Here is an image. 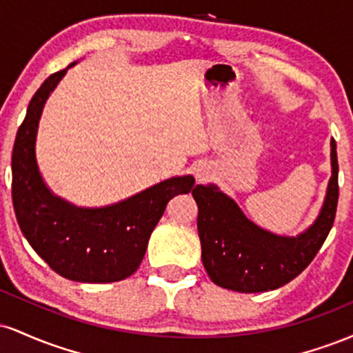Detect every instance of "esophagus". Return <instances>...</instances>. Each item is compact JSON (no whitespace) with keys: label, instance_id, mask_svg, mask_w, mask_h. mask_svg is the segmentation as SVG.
I'll return each instance as SVG.
<instances>
[{"label":"esophagus","instance_id":"obj_1","mask_svg":"<svg viewBox=\"0 0 353 353\" xmlns=\"http://www.w3.org/2000/svg\"><path fill=\"white\" fill-rule=\"evenodd\" d=\"M197 177H199V179H204V177H208V172H205V171H197Z\"/></svg>","mask_w":353,"mask_h":353}]
</instances>
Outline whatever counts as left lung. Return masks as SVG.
<instances>
[{"mask_svg": "<svg viewBox=\"0 0 353 353\" xmlns=\"http://www.w3.org/2000/svg\"><path fill=\"white\" fill-rule=\"evenodd\" d=\"M332 176L314 224L297 236H277L245 217L237 202L217 185H196L197 230L202 264L210 281L236 292L279 289L310 264L325 242L339 202L337 144L330 141Z\"/></svg>", "mask_w": 353, "mask_h": 353, "instance_id": "8db88e82", "label": "left lung"}]
</instances>
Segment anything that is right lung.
I'll list each match as a JSON object with an SVG mask.
<instances>
[{
  "label": "right lung",
  "instance_id": "add662e5",
  "mask_svg": "<svg viewBox=\"0 0 353 353\" xmlns=\"http://www.w3.org/2000/svg\"><path fill=\"white\" fill-rule=\"evenodd\" d=\"M74 64L51 74L30 101L11 159L13 205L23 236L56 274L76 282H117L136 272L168 202L190 192L196 179L169 177L104 208H79L52 194L36 161V136L44 104Z\"/></svg>",
  "mask_w": 353,
  "mask_h": 353
}]
</instances>
